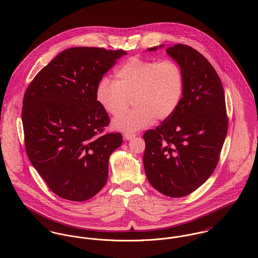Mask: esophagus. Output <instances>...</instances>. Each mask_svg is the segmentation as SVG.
<instances>
[{
    "label": "esophagus",
    "mask_w": 258,
    "mask_h": 258,
    "mask_svg": "<svg viewBox=\"0 0 258 258\" xmlns=\"http://www.w3.org/2000/svg\"><path fill=\"white\" fill-rule=\"evenodd\" d=\"M135 137V135L134 134H128V133H126V134H124V139L125 140H127V141H129V140H131V139H133Z\"/></svg>",
    "instance_id": "obj_1"
}]
</instances>
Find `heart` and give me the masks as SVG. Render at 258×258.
Here are the masks:
<instances>
[{"label":"heart","mask_w":258,"mask_h":258,"mask_svg":"<svg viewBox=\"0 0 258 258\" xmlns=\"http://www.w3.org/2000/svg\"><path fill=\"white\" fill-rule=\"evenodd\" d=\"M182 68L172 59L131 57L114 72V81L102 77L95 87V99L110 115L122 110L131 98L136 107L117 115L112 127L124 133L144 129L156 120L169 118L184 94Z\"/></svg>","instance_id":"obj_1"}]
</instances>
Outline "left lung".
Here are the masks:
<instances>
[{"label":"left lung","instance_id":"1","mask_svg":"<svg viewBox=\"0 0 258 258\" xmlns=\"http://www.w3.org/2000/svg\"><path fill=\"white\" fill-rule=\"evenodd\" d=\"M166 51L183 70L184 94L176 111L143 135V163L148 181L157 190L181 198L215 171L228 120L221 79L208 59L182 43L168 46Z\"/></svg>","mask_w":258,"mask_h":258}]
</instances>
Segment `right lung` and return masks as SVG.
<instances>
[{
  "instance_id": "1",
  "label": "right lung",
  "mask_w": 258,
  "mask_h": 258,
  "mask_svg": "<svg viewBox=\"0 0 258 258\" xmlns=\"http://www.w3.org/2000/svg\"><path fill=\"white\" fill-rule=\"evenodd\" d=\"M122 49L76 46L61 51L30 83L22 120L28 157L48 187L62 199L84 202L107 182L120 133L102 134L110 119L95 87Z\"/></svg>"
}]
</instances>
